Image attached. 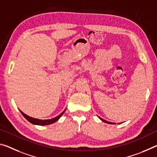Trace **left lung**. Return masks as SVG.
<instances>
[{
	"label": "left lung",
	"instance_id": "1",
	"mask_svg": "<svg viewBox=\"0 0 157 157\" xmlns=\"http://www.w3.org/2000/svg\"><path fill=\"white\" fill-rule=\"evenodd\" d=\"M98 118L101 119V121H104V122H105V123H108V124H116L115 123H113V122H110V121H106V120H104L103 119H102V118H101L100 117H98Z\"/></svg>",
	"mask_w": 157,
	"mask_h": 157
}]
</instances>
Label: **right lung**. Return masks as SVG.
Here are the masks:
<instances>
[{
  "label": "right lung",
  "instance_id": "add662e5",
  "mask_svg": "<svg viewBox=\"0 0 157 157\" xmlns=\"http://www.w3.org/2000/svg\"><path fill=\"white\" fill-rule=\"evenodd\" d=\"M66 110V108L63 112H62V113L60 114H59L58 116H56V117H54L52 119H39L33 118V117H30L29 115H27V114L24 113L23 112L21 111L20 110H19V111L21 112L22 115H23L24 117L29 121V122H31V124H35V125L44 126V125H49V124H53L54 122H56V121L57 120H59V119H60L61 117L63 115V114L65 113Z\"/></svg>",
  "mask_w": 157,
  "mask_h": 157
}]
</instances>
